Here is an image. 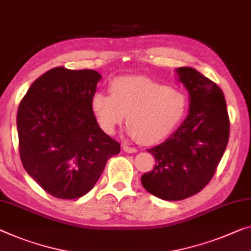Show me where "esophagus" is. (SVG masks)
<instances>
[{"label": "esophagus", "instance_id": "esophagus-1", "mask_svg": "<svg viewBox=\"0 0 251 251\" xmlns=\"http://www.w3.org/2000/svg\"><path fill=\"white\" fill-rule=\"evenodd\" d=\"M123 150H124L126 153H136L137 152V150L135 148H130V147H128V145H123Z\"/></svg>", "mask_w": 251, "mask_h": 251}]
</instances>
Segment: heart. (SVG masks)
<instances>
[{
    "label": "heart",
    "mask_w": 251,
    "mask_h": 251,
    "mask_svg": "<svg viewBox=\"0 0 251 251\" xmlns=\"http://www.w3.org/2000/svg\"><path fill=\"white\" fill-rule=\"evenodd\" d=\"M109 92H97L91 100L97 122L107 134H113L126 115L127 135L154 144L169 135L185 114L180 91L147 77L118 76L110 82Z\"/></svg>",
    "instance_id": "1"
}]
</instances>
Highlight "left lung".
<instances>
[{
  "mask_svg": "<svg viewBox=\"0 0 251 251\" xmlns=\"http://www.w3.org/2000/svg\"><path fill=\"white\" fill-rule=\"evenodd\" d=\"M189 95L181 125L158 147L149 150L155 166L142 176L150 194L164 201L195 195L211 180L229 141L230 121L222 90L192 67L176 69Z\"/></svg>",
  "mask_w": 251,
  "mask_h": 251,
  "instance_id": "1",
  "label": "left lung"
}]
</instances>
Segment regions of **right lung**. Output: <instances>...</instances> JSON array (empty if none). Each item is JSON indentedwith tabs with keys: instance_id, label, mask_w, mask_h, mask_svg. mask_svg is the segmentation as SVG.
Instances as JSON below:
<instances>
[{
	"instance_id": "obj_1",
	"label": "right lung",
	"mask_w": 251,
	"mask_h": 251,
	"mask_svg": "<svg viewBox=\"0 0 251 251\" xmlns=\"http://www.w3.org/2000/svg\"><path fill=\"white\" fill-rule=\"evenodd\" d=\"M101 75L55 67L30 85L18 109L19 152L28 175L54 197L89 193L121 144L97 123L91 100Z\"/></svg>"
}]
</instances>
